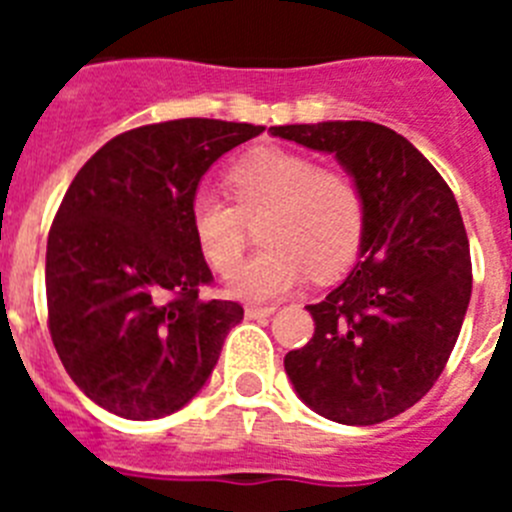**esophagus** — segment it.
Here are the masks:
<instances>
[{
  "instance_id": "obj_1",
  "label": "esophagus",
  "mask_w": 512,
  "mask_h": 512,
  "mask_svg": "<svg viewBox=\"0 0 512 512\" xmlns=\"http://www.w3.org/2000/svg\"><path fill=\"white\" fill-rule=\"evenodd\" d=\"M277 312V307H261V305H246V318L256 320V318H269V315H274Z\"/></svg>"
}]
</instances>
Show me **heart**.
<instances>
[{
  "mask_svg": "<svg viewBox=\"0 0 512 512\" xmlns=\"http://www.w3.org/2000/svg\"><path fill=\"white\" fill-rule=\"evenodd\" d=\"M235 208L200 189L189 207L194 241L207 264L230 274L241 264L246 223L266 210L251 261L235 271L228 292L243 300H271L312 277L328 279L356 256L364 230V197L346 171L320 169L305 153L256 148L228 171Z\"/></svg>",
  "mask_w": 512,
  "mask_h": 512,
  "instance_id": "1",
  "label": "heart"
}]
</instances>
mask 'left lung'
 Returning <instances> with one entry per match:
<instances>
[{"label": "left lung", "mask_w": 512, "mask_h": 512, "mask_svg": "<svg viewBox=\"0 0 512 512\" xmlns=\"http://www.w3.org/2000/svg\"><path fill=\"white\" fill-rule=\"evenodd\" d=\"M271 135L333 153L364 197L359 264L323 302L307 305L315 333L284 356V372L323 418H395L441 377L472 297L454 192L408 138L377 122L279 125Z\"/></svg>", "instance_id": "left-lung-1"}]
</instances>
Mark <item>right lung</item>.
Wrapping results in <instances>:
<instances>
[{
	"label": "right lung",
	"instance_id": "1",
	"mask_svg": "<svg viewBox=\"0 0 512 512\" xmlns=\"http://www.w3.org/2000/svg\"><path fill=\"white\" fill-rule=\"evenodd\" d=\"M261 133L207 117L156 122L104 143L74 176L48 233V328L99 408L164 418L205 387L243 307L200 297L212 271L189 207L217 158Z\"/></svg>",
	"mask_w": 512,
	"mask_h": 512
}]
</instances>
